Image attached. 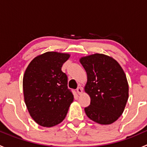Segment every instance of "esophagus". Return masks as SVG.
Instances as JSON below:
<instances>
[{
  "label": "esophagus",
  "instance_id": "esophagus-1",
  "mask_svg": "<svg viewBox=\"0 0 147 147\" xmlns=\"http://www.w3.org/2000/svg\"><path fill=\"white\" fill-rule=\"evenodd\" d=\"M82 91H83L82 87H78V89H77V92H78V94H82Z\"/></svg>",
  "mask_w": 147,
  "mask_h": 147
}]
</instances>
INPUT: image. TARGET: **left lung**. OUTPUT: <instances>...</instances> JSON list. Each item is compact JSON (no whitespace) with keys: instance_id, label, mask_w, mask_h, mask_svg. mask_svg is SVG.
Masks as SVG:
<instances>
[{"instance_id":"obj_1","label":"left lung","mask_w":147,"mask_h":147,"mask_svg":"<svg viewBox=\"0 0 147 147\" xmlns=\"http://www.w3.org/2000/svg\"><path fill=\"white\" fill-rule=\"evenodd\" d=\"M80 62L87 75L84 91L90 97L86 115L98 124H112L122 115L129 98L122 67L112 57L99 53L82 57Z\"/></svg>"}]
</instances>
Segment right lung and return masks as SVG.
<instances>
[{
    "label": "right lung",
    "mask_w": 147,
    "mask_h": 147,
    "mask_svg": "<svg viewBox=\"0 0 147 147\" xmlns=\"http://www.w3.org/2000/svg\"><path fill=\"white\" fill-rule=\"evenodd\" d=\"M68 53L47 52L35 57L23 80L25 103L31 117L42 127H52L64 120L74 96L67 88L62 66Z\"/></svg>",
    "instance_id": "add662e5"
}]
</instances>
